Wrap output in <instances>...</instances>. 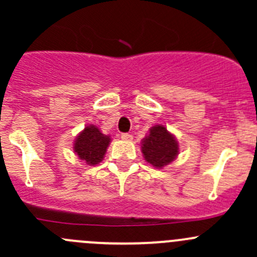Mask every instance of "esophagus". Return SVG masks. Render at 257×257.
I'll use <instances>...</instances> for the list:
<instances>
[{
  "label": "esophagus",
  "instance_id": "1",
  "mask_svg": "<svg viewBox=\"0 0 257 257\" xmlns=\"http://www.w3.org/2000/svg\"><path fill=\"white\" fill-rule=\"evenodd\" d=\"M120 138L123 139V141H132V139H133V137H132L131 134H128V133H121Z\"/></svg>",
  "mask_w": 257,
  "mask_h": 257
}]
</instances>
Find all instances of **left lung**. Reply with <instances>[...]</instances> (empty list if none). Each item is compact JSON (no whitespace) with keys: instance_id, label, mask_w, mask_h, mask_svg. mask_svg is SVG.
<instances>
[{"instance_id":"obj_1","label":"left lung","mask_w":257,"mask_h":257,"mask_svg":"<svg viewBox=\"0 0 257 257\" xmlns=\"http://www.w3.org/2000/svg\"><path fill=\"white\" fill-rule=\"evenodd\" d=\"M142 153L149 164L162 169L177 158L179 145L175 137L158 124L149 129V134L142 142Z\"/></svg>"}]
</instances>
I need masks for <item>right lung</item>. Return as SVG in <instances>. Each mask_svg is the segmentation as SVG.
Instances as JSON below:
<instances>
[{
  "mask_svg": "<svg viewBox=\"0 0 257 257\" xmlns=\"http://www.w3.org/2000/svg\"><path fill=\"white\" fill-rule=\"evenodd\" d=\"M109 143V137L104 136L98 126L90 124L77 137L73 149L80 160L89 165H95L102 162Z\"/></svg>",
  "mask_w": 257,
  "mask_h": 257,
  "instance_id": "1",
  "label": "right lung"
}]
</instances>
